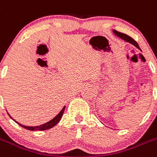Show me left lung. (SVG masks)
I'll return each mask as SVG.
<instances>
[{
  "label": "left lung",
  "mask_w": 157,
  "mask_h": 157,
  "mask_svg": "<svg viewBox=\"0 0 157 157\" xmlns=\"http://www.w3.org/2000/svg\"><path fill=\"white\" fill-rule=\"evenodd\" d=\"M113 32L115 33V35H116L117 36H118L119 38H121V39L125 40V42H129V43L132 44V45H134L136 48H138L139 49H140V46H139L138 43H137V42H136V41H135L134 39H132V38H131L130 36H127V35L124 34V33H121V32H118V31H116V30H113Z\"/></svg>",
  "instance_id": "8db88e82"
}]
</instances>
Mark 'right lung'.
<instances>
[{
  "mask_svg": "<svg viewBox=\"0 0 157 157\" xmlns=\"http://www.w3.org/2000/svg\"><path fill=\"white\" fill-rule=\"evenodd\" d=\"M64 110H65V106H64L63 108L61 110V112H59V113L58 115H57L55 117V118H52L51 121H48V122L45 123V124H42V125H38V126H25V125H21V124H20V123L17 122L16 121H15V122L17 123L19 125H21V126L23 127V128H26V129H28V130H31V131H37V130H39V131H42V130L49 129V128H52L53 126H55L57 123L59 121V120L61 119V118H62V116H63V112H64ZM10 117H11V116H10ZM12 119H13V118H12ZM13 120H14V119H13Z\"/></svg>",
  "mask_w": 157,
  "mask_h": 157,
  "instance_id": "1",
  "label": "right lung"
}]
</instances>
